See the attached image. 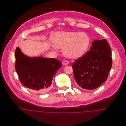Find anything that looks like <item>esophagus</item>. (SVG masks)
Wrapping results in <instances>:
<instances>
[{
	"label": "esophagus",
	"instance_id": "1",
	"mask_svg": "<svg viewBox=\"0 0 126 126\" xmlns=\"http://www.w3.org/2000/svg\"><path fill=\"white\" fill-rule=\"evenodd\" d=\"M69 64V62L67 60H64L63 62V64L64 65H68Z\"/></svg>",
	"mask_w": 126,
	"mask_h": 126
}]
</instances>
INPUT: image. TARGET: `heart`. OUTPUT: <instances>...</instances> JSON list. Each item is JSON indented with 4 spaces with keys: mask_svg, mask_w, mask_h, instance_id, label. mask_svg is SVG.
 <instances>
[{
    "mask_svg": "<svg viewBox=\"0 0 126 126\" xmlns=\"http://www.w3.org/2000/svg\"><path fill=\"white\" fill-rule=\"evenodd\" d=\"M54 45L63 48L64 55L70 58H77L86 51L90 44V37L84 32H60L52 35ZM55 49V47L53 46Z\"/></svg>",
    "mask_w": 126,
    "mask_h": 126,
    "instance_id": "b5f03b06",
    "label": "heart"
}]
</instances>
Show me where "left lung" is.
<instances>
[{
	"label": "left lung",
	"mask_w": 126,
	"mask_h": 126,
	"mask_svg": "<svg viewBox=\"0 0 126 126\" xmlns=\"http://www.w3.org/2000/svg\"><path fill=\"white\" fill-rule=\"evenodd\" d=\"M110 47L105 39L94 40L90 50L72 65L75 79L82 88L93 90L107 79L112 66Z\"/></svg>",
	"instance_id": "obj_1"
}]
</instances>
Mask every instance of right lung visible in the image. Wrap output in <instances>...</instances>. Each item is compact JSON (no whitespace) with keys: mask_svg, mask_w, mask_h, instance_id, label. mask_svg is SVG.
Returning <instances> with one entry per match:
<instances>
[{"mask_svg":"<svg viewBox=\"0 0 126 126\" xmlns=\"http://www.w3.org/2000/svg\"><path fill=\"white\" fill-rule=\"evenodd\" d=\"M15 57V68L20 82L34 93L47 92L53 77L62 66L56 59L28 57L18 47Z\"/></svg>","mask_w":126,"mask_h":126,"instance_id":"add662e5","label":"right lung"}]
</instances>
